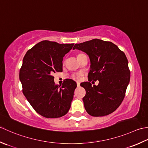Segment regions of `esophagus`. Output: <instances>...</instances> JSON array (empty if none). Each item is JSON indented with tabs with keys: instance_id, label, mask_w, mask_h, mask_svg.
Returning <instances> with one entry per match:
<instances>
[{
	"instance_id": "obj_1",
	"label": "esophagus",
	"mask_w": 148,
	"mask_h": 148,
	"mask_svg": "<svg viewBox=\"0 0 148 148\" xmlns=\"http://www.w3.org/2000/svg\"><path fill=\"white\" fill-rule=\"evenodd\" d=\"M77 87H80V83L77 82Z\"/></svg>"
}]
</instances>
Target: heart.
Listing matches in <instances>:
<instances>
[{
	"mask_svg": "<svg viewBox=\"0 0 148 148\" xmlns=\"http://www.w3.org/2000/svg\"><path fill=\"white\" fill-rule=\"evenodd\" d=\"M83 55H84V54H82V53H79V54H78V56H77V58H78V57H80V56H83ZM80 75V74H75V75H73V78H75V79L78 80V79H79Z\"/></svg>",
	"mask_w": 148,
	"mask_h": 148,
	"instance_id": "heart-1",
	"label": "heart"
}]
</instances>
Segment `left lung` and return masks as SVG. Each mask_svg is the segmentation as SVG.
Returning a JSON list of instances; mask_svg holds the SVG:
<instances>
[{
    "instance_id": "1",
    "label": "left lung",
    "mask_w": 148,
    "mask_h": 148,
    "mask_svg": "<svg viewBox=\"0 0 148 148\" xmlns=\"http://www.w3.org/2000/svg\"><path fill=\"white\" fill-rule=\"evenodd\" d=\"M73 49L86 53L91 62L89 82L80 84L86 91L82 99L87 112L95 117L112 113L124 99L130 78L125 53L112 42L99 39L77 43ZM92 80H98L99 85L92 86Z\"/></svg>"
}]
</instances>
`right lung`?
Returning <instances> with one entry per match:
<instances>
[{
	"label": "right lung",
	"mask_w": 148,
	"mask_h": 148,
	"mask_svg": "<svg viewBox=\"0 0 148 148\" xmlns=\"http://www.w3.org/2000/svg\"><path fill=\"white\" fill-rule=\"evenodd\" d=\"M73 45L44 40L23 57L19 75L23 93L36 112L47 118L62 117L70 108L76 82L66 80L59 87L52 75L62 71L63 57Z\"/></svg>",
	"instance_id": "obj_1"
}]
</instances>
